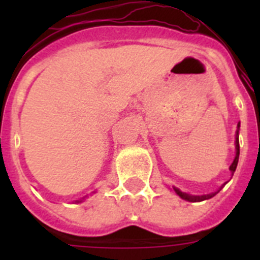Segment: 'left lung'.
Returning <instances> with one entry per match:
<instances>
[{
	"instance_id": "8db88e82",
	"label": "left lung",
	"mask_w": 260,
	"mask_h": 260,
	"mask_svg": "<svg viewBox=\"0 0 260 260\" xmlns=\"http://www.w3.org/2000/svg\"><path fill=\"white\" fill-rule=\"evenodd\" d=\"M238 135H240V122L237 123V132H236V141H234V146H236V156H234V160L233 162L231 164V167H229V171H231L232 176L234 174V172H236V168H237V164H238V157H240V141H238ZM226 185V182L222 183L221 186H220L219 189L216 190V191L213 192H210V194H203V195H192V194H189V192H183L181 191L178 187H176V186H173L172 189H173V191L176 192L180 198H182L183 201H187V202H202V201H207V199H211L212 197H215L217 192L220 191V190L224 187V186Z\"/></svg>"
}]
</instances>
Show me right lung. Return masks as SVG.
<instances>
[{"label":"right lung","mask_w":260,"mask_h":260,"mask_svg":"<svg viewBox=\"0 0 260 260\" xmlns=\"http://www.w3.org/2000/svg\"><path fill=\"white\" fill-rule=\"evenodd\" d=\"M93 192H95V191H93ZM87 197H88V195H86V197H83V198H82V199H79V201H75V203H82V202H83L84 199L87 198Z\"/></svg>","instance_id":"right-lung-1"}]
</instances>
